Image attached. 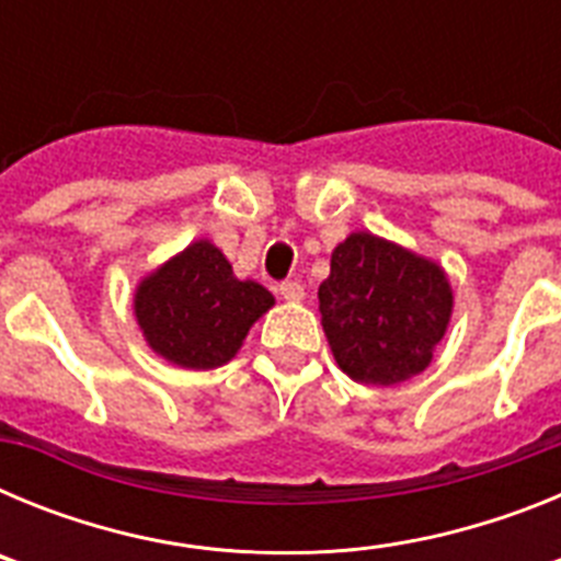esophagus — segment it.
Instances as JSON below:
<instances>
[{
    "instance_id": "34e87169",
    "label": "esophagus",
    "mask_w": 561,
    "mask_h": 561,
    "mask_svg": "<svg viewBox=\"0 0 561 561\" xmlns=\"http://www.w3.org/2000/svg\"><path fill=\"white\" fill-rule=\"evenodd\" d=\"M277 291H280V297H284V300H289V304H300V300L306 297V289L300 280H284Z\"/></svg>"
}]
</instances>
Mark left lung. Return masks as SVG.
<instances>
[{"label": "left lung", "mask_w": 561, "mask_h": 561, "mask_svg": "<svg viewBox=\"0 0 561 561\" xmlns=\"http://www.w3.org/2000/svg\"><path fill=\"white\" fill-rule=\"evenodd\" d=\"M317 297L336 365L362 385L421 374L453 317L447 272L374 232L336 244Z\"/></svg>", "instance_id": "obj_1"}]
</instances>
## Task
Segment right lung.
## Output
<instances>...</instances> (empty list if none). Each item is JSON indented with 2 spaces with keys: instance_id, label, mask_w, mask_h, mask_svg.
Here are the masks:
<instances>
[{
  "instance_id": "1",
  "label": "right lung",
  "mask_w": 561,
  "mask_h": 561,
  "mask_svg": "<svg viewBox=\"0 0 561 561\" xmlns=\"http://www.w3.org/2000/svg\"><path fill=\"white\" fill-rule=\"evenodd\" d=\"M272 306V291L255 280H238L225 252L207 238L142 277L134 291V314L153 354L187 370L230 362Z\"/></svg>"
}]
</instances>
